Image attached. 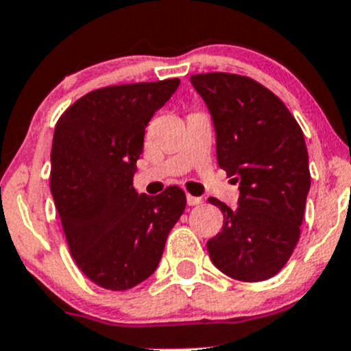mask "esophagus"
Wrapping results in <instances>:
<instances>
[{
  "label": "esophagus",
  "instance_id": "34e87169",
  "mask_svg": "<svg viewBox=\"0 0 351 351\" xmlns=\"http://www.w3.org/2000/svg\"><path fill=\"white\" fill-rule=\"evenodd\" d=\"M186 199H188L189 206H195V205H199V203H202V198H199V196L188 195V196H186Z\"/></svg>",
  "mask_w": 351,
  "mask_h": 351
}]
</instances>
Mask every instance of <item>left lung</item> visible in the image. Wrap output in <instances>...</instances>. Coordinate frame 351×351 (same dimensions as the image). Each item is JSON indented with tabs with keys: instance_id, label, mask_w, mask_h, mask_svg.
Returning <instances> with one entry per match:
<instances>
[{
	"instance_id": "obj_1",
	"label": "left lung",
	"mask_w": 351,
	"mask_h": 351,
	"mask_svg": "<svg viewBox=\"0 0 351 351\" xmlns=\"http://www.w3.org/2000/svg\"><path fill=\"white\" fill-rule=\"evenodd\" d=\"M212 113L217 162L239 184L236 208L217 198L222 231L206 243L213 265L238 281L274 278L291 256L310 189L302 128L285 103L238 73L191 75Z\"/></svg>"
}]
</instances>
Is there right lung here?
<instances>
[{
  "mask_svg": "<svg viewBox=\"0 0 351 351\" xmlns=\"http://www.w3.org/2000/svg\"><path fill=\"white\" fill-rule=\"evenodd\" d=\"M179 79L95 89L63 112L51 146V188L69 250L95 285L125 291L158 267L186 208L169 186L158 196L132 186L145 129Z\"/></svg>",
  "mask_w": 351,
  "mask_h": 351,
  "instance_id": "right-lung-1",
  "label": "right lung"
}]
</instances>
